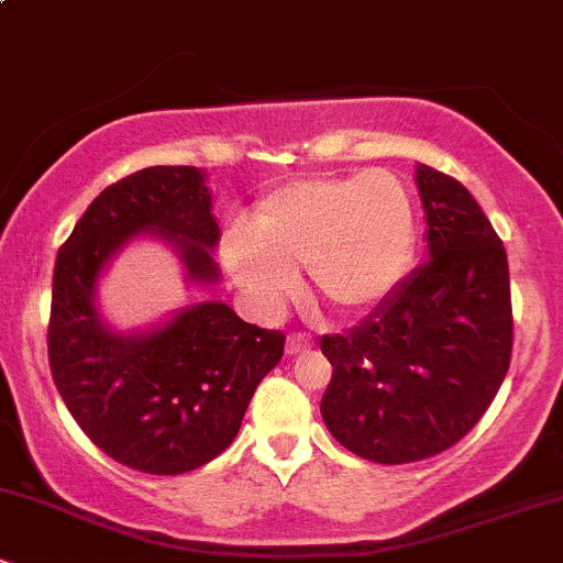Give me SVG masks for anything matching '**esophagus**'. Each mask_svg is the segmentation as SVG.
<instances>
[{
    "label": "esophagus",
    "mask_w": 563,
    "mask_h": 563,
    "mask_svg": "<svg viewBox=\"0 0 563 563\" xmlns=\"http://www.w3.org/2000/svg\"><path fill=\"white\" fill-rule=\"evenodd\" d=\"M307 349H312V339H309L307 333H290L288 335V341H286L288 354H301V352H307Z\"/></svg>",
    "instance_id": "esophagus-1"
}]
</instances>
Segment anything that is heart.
<instances>
[{
	"instance_id": "1",
	"label": "heart",
	"mask_w": 563,
	"mask_h": 563,
	"mask_svg": "<svg viewBox=\"0 0 563 563\" xmlns=\"http://www.w3.org/2000/svg\"><path fill=\"white\" fill-rule=\"evenodd\" d=\"M251 235L232 232L224 262L245 294L277 309L307 267L314 296L339 314H363L402 283L416 256L410 192L389 172L314 177L260 200Z\"/></svg>"
}]
</instances>
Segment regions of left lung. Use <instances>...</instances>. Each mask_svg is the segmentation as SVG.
<instances>
[{
    "label": "left lung",
    "mask_w": 563,
    "mask_h": 563,
    "mask_svg": "<svg viewBox=\"0 0 563 563\" xmlns=\"http://www.w3.org/2000/svg\"><path fill=\"white\" fill-rule=\"evenodd\" d=\"M429 256L352 328L322 335L333 365L320 412L335 442L399 466L461 442L510 365L514 314L503 241L457 179L418 164Z\"/></svg>",
    "instance_id": "1"
}]
</instances>
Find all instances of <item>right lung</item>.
<instances>
[{
	"label": "right lung",
	"instance_id": "obj_1",
	"mask_svg": "<svg viewBox=\"0 0 563 563\" xmlns=\"http://www.w3.org/2000/svg\"><path fill=\"white\" fill-rule=\"evenodd\" d=\"M151 235L190 286H217L219 224L196 166H151L97 196L63 243L53 277L49 367L81 431L113 461L174 476L214 461L235 439L286 335L243 322L222 301L183 307L124 333L102 318L97 283L129 243Z\"/></svg>",
	"mask_w": 563,
	"mask_h": 563
}]
</instances>
